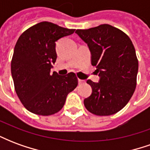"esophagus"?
<instances>
[{
    "label": "esophagus",
    "mask_w": 150,
    "mask_h": 150,
    "mask_svg": "<svg viewBox=\"0 0 150 150\" xmlns=\"http://www.w3.org/2000/svg\"><path fill=\"white\" fill-rule=\"evenodd\" d=\"M78 81H79V84H82V83H85L84 80H83V79H78Z\"/></svg>",
    "instance_id": "34e87169"
}]
</instances>
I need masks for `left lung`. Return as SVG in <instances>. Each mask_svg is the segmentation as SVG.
Listing matches in <instances>:
<instances>
[{"label": "left lung", "instance_id": "left-lung-1", "mask_svg": "<svg viewBox=\"0 0 150 150\" xmlns=\"http://www.w3.org/2000/svg\"><path fill=\"white\" fill-rule=\"evenodd\" d=\"M75 33L88 44L91 64L100 82L88 79L92 93L83 101L85 108L96 116H110L128 104L135 91L138 60L129 36L110 25L103 24Z\"/></svg>", "mask_w": 150, "mask_h": 150}]
</instances>
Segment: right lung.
<instances>
[{"label":"right lung","mask_w":150,"mask_h":150,"mask_svg":"<svg viewBox=\"0 0 150 150\" xmlns=\"http://www.w3.org/2000/svg\"><path fill=\"white\" fill-rule=\"evenodd\" d=\"M75 30L42 21L29 28L18 38L12 58V77L19 100L30 112L40 116L58 112L67 95L77 87L75 73H50L57 59L55 42Z\"/></svg>","instance_id":"right-lung-1"}]
</instances>
